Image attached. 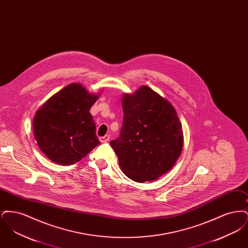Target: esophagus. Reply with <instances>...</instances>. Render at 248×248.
<instances>
[{"instance_id":"esophagus-1","label":"esophagus","mask_w":248,"mask_h":248,"mask_svg":"<svg viewBox=\"0 0 248 248\" xmlns=\"http://www.w3.org/2000/svg\"><path fill=\"white\" fill-rule=\"evenodd\" d=\"M99 140H100V142H102V143H107V142L109 140V136L106 135L104 137H101V138H99Z\"/></svg>"}]
</instances>
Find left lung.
<instances>
[{
	"mask_svg": "<svg viewBox=\"0 0 248 248\" xmlns=\"http://www.w3.org/2000/svg\"><path fill=\"white\" fill-rule=\"evenodd\" d=\"M121 135L109 142L121 170L136 182L167 173L183 148L182 125L173 105L147 85L122 97Z\"/></svg>",
	"mask_w": 248,
	"mask_h": 248,
	"instance_id": "1",
	"label": "left lung"
}]
</instances>
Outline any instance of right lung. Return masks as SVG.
Wrapping results in <instances>:
<instances>
[{"instance_id": "right-lung-1", "label": "right lung", "mask_w": 248, "mask_h": 248, "mask_svg": "<svg viewBox=\"0 0 248 248\" xmlns=\"http://www.w3.org/2000/svg\"><path fill=\"white\" fill-rule=\"evenodd\" d=\"M100 94L73 83L52 95L36 111L33 134L42 153L55 164L73 165L100 144L90 108Z\"/></svg>"}]
</instances>
